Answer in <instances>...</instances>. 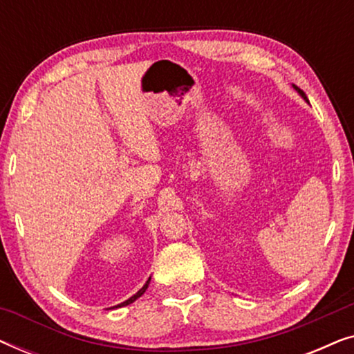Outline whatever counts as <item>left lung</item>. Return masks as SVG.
<instances>
[{"instance_id": "1", "label": "left lung", "mask_w": 354, "mask_h": 354, "mask_svg": "<svg viewBox=\"0 0 354 354\" xmlns=\"http://www.w3.org/2000/svg\"><path fill=\"white\" fill-rule=\"evenodd\" d=\"M293 88H295V90H297V91H298V95H299V96H301V98H303V100H304V101H308V98H306V95H304V93H303V91H301V90H299V88H298V86H295V85H293Z\"/></svg>"}]
</instances>
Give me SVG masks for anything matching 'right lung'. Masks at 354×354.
Masks as SVG:
<instances>
[{"mask_svg":"<svg viewBox=\"0 0 354 354\" xmlns=\"http://www.w3.org/2000/svg\"><path fill=\"white\" fill-rule=\"evenodd\" d=\"M149 280H151V277H149V279L147 280V283H145V285H143V287H142V288H140V290H138V292L133 295V297H130L129 299H125V301H124V303H120V304H118V306H113V308H122V306H127V304H130V303H133V301H135V299H138L140 297H142V295H143L145 292H147V288H148V285H149Z\"/></svg>","mask_w":354,"mask_h":354,"instance_id":"obj_1","label":"right lung"}]
</instances>
